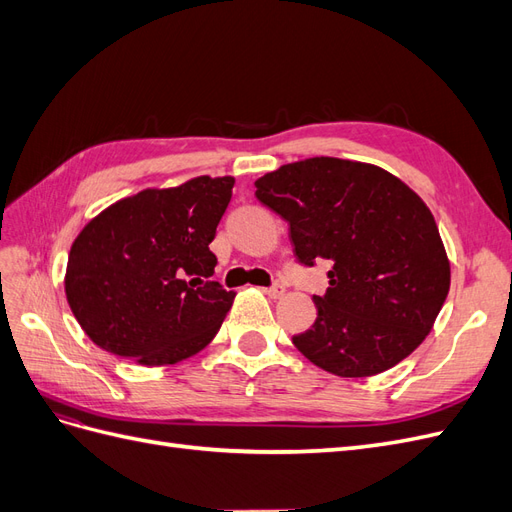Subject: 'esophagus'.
Segmentation results:
<instances>
[{
    "label": "esophagus",
    "mask_w": 512,
    "mask_h": 512,
    "mask_svg": "<svg viewBox=\"0 0 512 512\" xmlns=\"http://www.w3.org/2000/svg\"><path fill=\"white\" fill-rule=\"evenodd\" d=\"M265 294H267L269 299H282L284 294H286V288L282 284H275L271 288H265Z\"/></svg>",
    "instance_id": "obj_1"
}]
</instances>
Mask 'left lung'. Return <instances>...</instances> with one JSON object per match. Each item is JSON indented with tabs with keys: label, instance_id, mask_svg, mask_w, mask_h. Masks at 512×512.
Masks as SVG:
<instances>
[{
	"label": "left lung",
	"instance_id": "8db88e82",
	"mask_svg": "<svg viewBox=\"0 0 512 512\" xmlns=\"http://www.w3.org/2000/svg\"><path fill=\"white\" fill-rule=\"evenodd\" d=\"M256 198L290 226L294 256L331 260L312 329L292 344L339 378L404 361L433 329L451 288L436 220L410 185L376 164L307 158L256 179Z\"/></svg>",
	"mask_w": 512,
	"mask_h": 512
}]
</instances>
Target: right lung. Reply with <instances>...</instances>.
<instances>
[{
  "label": "right lung",
  "instance_id": "obj_1",
  "mask_svg": "<svg viewBox=\"0 0 512 512\" xmlns=\"http://www.w3.org/2000/svg\"><path fill=\"white\" fill-rule=\"evenodd\" d=\"M232 185V177L200 175L147 188L85 224L64 288L91 342L149 367L190 359L211 342L237 294L207 280Z\"/></svg>",
  "mask_w": 512,
  "mask_h": 512
}]
</instances>
